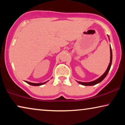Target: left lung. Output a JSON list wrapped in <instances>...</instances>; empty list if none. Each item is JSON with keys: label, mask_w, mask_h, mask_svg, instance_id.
<instances>
[{"label": "left lung", "mask_w": 125, "mask_h": 125, "mask_svg": "<svg viewBox=\"0 0 125 125\" xmlns=\"http://www.w3.org/2000/svg\"><path fill=\"white\" fill-rule=\"evenodd\" d=\"M109 39V36H107ZM110 40V39H109ZM110 63H109V65H108V67H107L106 71H105V72L100 77H99L98 78H97V80H94V81H91V82H88V83H84V82H81V81H77V82L78 83H80V84H81L83 85H84V86H92V85H96L97 83H100L101 82L102 80H103L104 78L106 77V76H107V73L110 71V67H111V65H112V48H111V46L110 47Z\"/></svg>", "instance_id": "1"}]
</instances>
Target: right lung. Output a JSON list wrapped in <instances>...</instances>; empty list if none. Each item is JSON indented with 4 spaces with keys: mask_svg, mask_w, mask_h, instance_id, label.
<instances>
[{
    "mask_svg": "<svg viewBox=\"0 0 125 125\" xmlns=\"http://www.w3.org/2000/svg\"><path fill=\"white\" fill-rule=\"evenodd\" d=\"M48 81H49V80H48ZM48 81L44 82V83H30V82H28V81H25V83H28V84H30L31 85H32V86H40V85L45 84V83H47Z\"/></svg>",
    "mask_w": 125,
    "mask_h": 125,
    "instance_id": "1",
    "label": "right lung"
}]
</instances>
